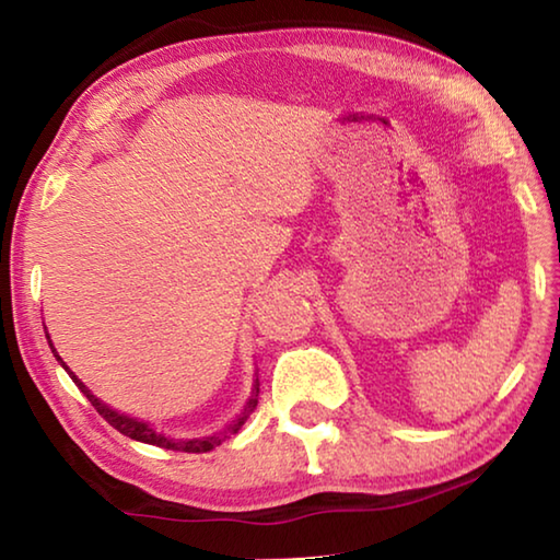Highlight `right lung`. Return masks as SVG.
<instances>
[{"label":"right lung","mask_w":560,"mask_h":560,"mask_svg":"<svg viewBox=\"0 0 560 560\" xmlns=\"http://www.w3.org/2000/svg\"><path fill=\"white\" fill-rule=\"evenodd\" d=\"M44 330H46V328H44ZM46 340H49V348H51L54 358L59 360V365L63 368L66 373H69V377L75 383V387H79V390L89 397V402H91L93 407H96L98 415L110 424V428H116L120 434H126V438H130V440L145 442V444H155V447L177 450V452H210V450L217 447V444H222L224 440H230L232 434L240 432V428L246 422V417H249V415L254 412V407H257V402H259V377H257V371H254V383H252L249 400L244 402L242 412L236 415L234 420H232L230 424H226V428H222L220 432L207 434V438H189V440H187V438H183V440L170 438V434L160 432L153 422L138 420V417H130V415L120 412V410H113L110 405H106V402L101 400V397L93 395V393L89 390V387L79 381V375H75V373L71 371V368L63 363V358H61L59 353H56V348H54V343H51V336H49V334H46Z\"/></svg>","instance_id":"right-lung-1"}]
</instances>
